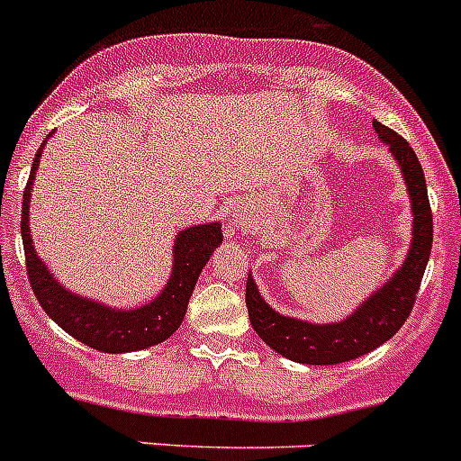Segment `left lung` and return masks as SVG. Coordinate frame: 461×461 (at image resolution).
<instances>
[{
  "mask_svg": "<svg viewBox=\"0 0 461 461\" xmlns=\"http://www.w3.org/2000/svg\"><path fill=\"white\" fill-rule=\"evenodd\" d=\"M373 128L377 130L379 139L391 148L393 158L398 159L404 183H407V192L411 196L413 238L407 260L391 276V281L384 283L382 288L373 293V297L366 299L348 320L333 324H311L276 313L260 297L258 288L249 274V320L265 343L290 361L308 363V366H333V363L352 361V358L373 352L375 348L386 343L388 338L400 331V327L407 322L409 313H411L413 302H416L418 288H420L425 267H428L429 251H432L434 233L425 173L407 139L377 121H373Z\"/></svg>",
  "mask_w": 461,
  "mask_h": 461,
  "instance_id": "1",
  "label": "left lung"
}]
</instances>
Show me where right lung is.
<instances>
[{
	"mask_svg": "<svg viewBox=\"0 0 461 461\" xmlns=\"http://www.w3.org/2000/svg\"><path fill=\"white\" fill-rule=\"evenodd\" d=\"M43 146L38 148L36 158H33L32 173H29L27 187L23 194V221H20L29 283H32L38 303L63 331L98 352H137V349L153 348V345L167 340L183 322L198 274L203 272L214 249L221 244V226L214 221L180 230V235L176 238V247H173L171 278H168L167 288L150 303H143L132 311H116V308L104 306L93 299L77 297L75 293H68L61 283L54 281L43 260L33 251L32 235H29V196H32V185L36 178Z\"/></svg>",
	"mask_w": 461,
	"mask_h": 461,
	"instance_id": "right-lung-1",
	"label": "right lung"
}]
</instances>
